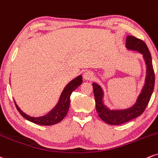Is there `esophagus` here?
I'll list each match as a JSON object with an SVG mask.
<instances>
[{
  "mask_svg": "<svg viewBox=\"0 0 158 158\" xmlns=\"http://www.w3.org/2000/svg\"><path fill=\"white\" fill-rule=\"evenodd\" d=\"M94 77V74L93 72H90V71H86L83 74V78L86 81H91V80L93 79Z\"/></svg>",
  "mask_w": 158,
  "mask_h": 158,
  "instance_id": "34e87169",
  "label": "esophagus"
}]
</instances>
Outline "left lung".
I'll use <instances>...</instances> for the list:
<instances>
[{
	"instance_id": "obj_1",
	"label": "left lung",
	"mask_w": 158,
	"mask_h": 158,
	"mask_svg": "<svg viewBox=\"0 0 158 158\" xmlns=\"http://www.w3.org/2000/svg\"><path fill=\"white\" fill-rule=\"evenodd\" d=\"M126 47L128 50L142 54L146 67L145 82L135 104L129 108L122 109L109 108L103 101L104 92L102 87L97 83H92L96 110L98 116L103 121L109 125H120L140 116L147 106L155 86V73L152 60L146 44L140 39L131 35H128Z\"/></svg>"
}]
</instances>
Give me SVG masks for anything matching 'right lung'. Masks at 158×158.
Here are the masks:
<instances>
[{
  "label": "right lung",
  "instance_id": "add662e5",
  "mask_svg": "<svg viewBox=\"0 0 158 158\" xmlns=\"http://www.w3.org/2000/svg\"><path fill=\"white\" fill-rule=\"evenodd\" d=\"M82 82V75H78L70 81L65 86L63 92H61L60 98H59L56 106L44 116L31 117L28 115L19 108V106L17 105L15 101L14 100L16 108L20 114L29 121L41 126L54 125V124L60 122L67 114L70 105V96H71L72 92L75 90Z\"/></svg>",
  "mask_w": 158,
  "mask_h": 158
}]
</instances>
